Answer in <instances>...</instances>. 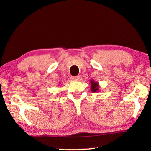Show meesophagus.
Here are the masks:
<instances>
[{
  "label": "esophagus",
  "mask_w": 151,
  "mask_h": 151,
  "mask_svg": "<svg viewBox=\"0 0 151 151\" xmlns=\"http://www.w3.org/2000/svg\"><path fill=\"white\" fill-rule=\"evenodd\" d=\"M71 78L73 79V80H75V81H78L79 79L81 78V77L79 76H71Z\"/></svg>",
  "instance_id": "obj_1"
}]
</instances>
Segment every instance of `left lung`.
I'll return each mask as SVG.
<instances>
[{
	"label": "left lung",
	"mask_w": 151,
	"mask_h": 151,
	"mask_svg": "<svg viewBox=\"0 0 151 151\" xmlns=\"http://www.w3.org/2000/svg\"><path fill=\"white\" fill-rule=\"evenodd\" d=\"M90 84H91V90L92 92H93V93H96V92H99V88H100V86H99L98 82H95L94 80H91Z\"/></svg>",
	"instance_id": "8db88e82"
}]
</instances>
